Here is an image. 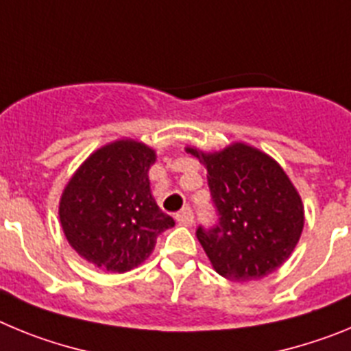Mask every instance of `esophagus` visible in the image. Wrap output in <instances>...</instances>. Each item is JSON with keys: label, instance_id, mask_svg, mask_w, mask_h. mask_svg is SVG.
Returning a JSON list of instances; mask_svg holds the SVG:
<instances>
[{"label": "esophagus", "instance_id": "34e87169", "mask_svg": "<svg viewBox=\"0 0 351 351\" xmlns=\"http://www.w3.org/2000/svg\"><path fill=\"white\" fill-rule=\"evenodd\" d=\"M176 219H178L179 225H184V226H190L193 223V213H191L190 207H184L182 210H179L176 214Z\"/></svg>", "mask_w": 351, "mask_h": 351}]
</instances>
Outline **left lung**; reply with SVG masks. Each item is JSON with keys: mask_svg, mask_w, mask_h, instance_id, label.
<instances>
[{"mask_svg": "<svg viewBox=\"0 0 351 351\" xmlns=\"http://www.w3.org/2000/svg\"><path fill=\"white\" fill-rule=\"evenodd\" d=\"M207 169L218 225L197 239L219 276L244 283L281 267L304 228V204L283 167L267 153L232 142L219 151L186 145Z\"/></svg>", "mask_w": 351, "mask_h": 351, "instance_id": "obj_1", "label": "left lung"}]
</instances>
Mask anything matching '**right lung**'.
<instances>
[{
  "label": "right lung",
  "instance_id": "obj_1",
  "mask_svg": "<svg viewBox=\"0 0 351 351\" xmlns=\"http://www.w3.org/2000/svg\"><path fill=\"white\" fill-rule=\"evenodd\" d=\"M156 151L117 138L82 161L60 198V223L80 258L123 274L151 256L161 232L176 225L158 207L149 169Z\"/></svg>",
  "mask_w": 351,
  "mask_h": 351
}]
</instances>
